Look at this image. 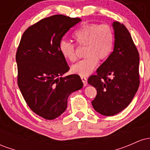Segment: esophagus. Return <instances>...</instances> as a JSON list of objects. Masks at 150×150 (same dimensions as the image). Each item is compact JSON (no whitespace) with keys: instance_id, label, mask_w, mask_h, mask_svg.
<instances>
[{"instance_id":"obj_1","label":"esophagus","mask_w":150,"mask_h":150,"mask_svg":"<svg viewBox=\"0 0 150 150\" xmlns=\"http://www.w3.org/2000/svg\"><path fill=\"white\" fill-rule=\"evenodd\" d=\"M81 80H82V82H83L84 86H86L87 85V77L85 76H81Z\"/></svg>"}]
</instances>
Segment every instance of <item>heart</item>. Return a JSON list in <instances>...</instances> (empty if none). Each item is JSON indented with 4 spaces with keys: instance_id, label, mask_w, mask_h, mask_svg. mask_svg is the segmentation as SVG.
Instances as JSON below:
<instances>
[{
    "instance_id": "b5f03b06",
    "label": "heart",
    "mask_w": 150,
    "mask_h": 150,
    "mask_svg": "<svg viewBox=\"0 0 150 150\" xmlns=\"http://www.w3.org/2000/svg\"><path fill=\"white\" fill-rule=\"evenodd\" d=\"M73 38L79 46H85L86 56L72 65L71 71L75 74L87 75L94 69L98 60L105 61L113 51L114 32L112 27L107 24H85L74 32ZM59 49L66 60L74 62L77 59L75 46L73 43L61 41Z\"/></svg>"
}]
</instances>
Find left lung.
Returning <instances> with one entry per match:
<instances>
[{
	"instance_id": "8db88e82",
	"label": "left lung",
	"mask_w": 150,
	"mask_h": 150,
	"mask_svg": "<svg viewBox=\"0 0 150 150\" xmlns=\"http://www.w3.org/2000/svg\"><path fill=\"white\" fill-rule=\"evenodd\" d=\"M113 51L91 75L88 83L97 89L92 101L96 111L106 116L116 115L128 106L140 85V58L130 32L123 24L113 23Z\"/></svg>"
}]
</instances>
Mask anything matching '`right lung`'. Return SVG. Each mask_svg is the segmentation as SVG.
Masks as SVG:
<instances>
[{
  "instance_id": "add662e5",
  "label": "right lung",
  "mask_w": 150,
  "mask_h": 150,
  "mask_svg": "<svg viewBox=\"0 0 150 150\" xmlns=\"http://www.w3.org/2000/svg\"><path fill=\"white\" fill-rule=\"evenodd\" d=\"M80 21L63 15L48 17L29 27L20 39L18 87L31 110L45 119L61 116L70 94L83 86L78 75L62 77L70 68L59 49L63 36Z\"/></svg>"
}]
</instances>
